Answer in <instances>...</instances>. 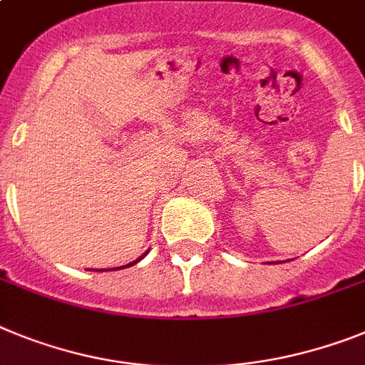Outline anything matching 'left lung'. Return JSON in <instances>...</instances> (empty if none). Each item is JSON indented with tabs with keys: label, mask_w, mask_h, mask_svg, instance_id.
<instances>
[{
	"label": "left lung",
	"mask_w": 365,
	"mask_h": 365,
	"mask_svg": "<svg viewBox=\"0 0 365 365\" xmlns=\"http://www.w3.org/2000/svg\"><path fill=\"white\" fill-rule=\"evenodd\" d=\"M275 264H277V262H275Z\"/></svg>",
	"instance_id": "8db88e82"
}]
</instances>
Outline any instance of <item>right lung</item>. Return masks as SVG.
Masks as SVG:
<instances>
[{
  "label": "right lung",
  "mask_w": 365,
  "mask_h": 365,
  "mask_svg": "<svg viewBox=\"0 0 365 365\" xmlns=\"http://www.w3.org/2000/svg\"><path fill=\"white\" fill-rule=\"evenodd\" d=\"M145 255H148V251H145V253L142 255V257H140V258H136V260H133V262H130V264H125V266H120V267H114V269H123V267H130V266H135V264H138L140 260H142V258L145 257ZM114 269H112V272H114ZM96 272H105V269H96ZM107 272H110V269H107Z\"/></svg>",
  "instance_id": "obj_1"
}]
</instances>
